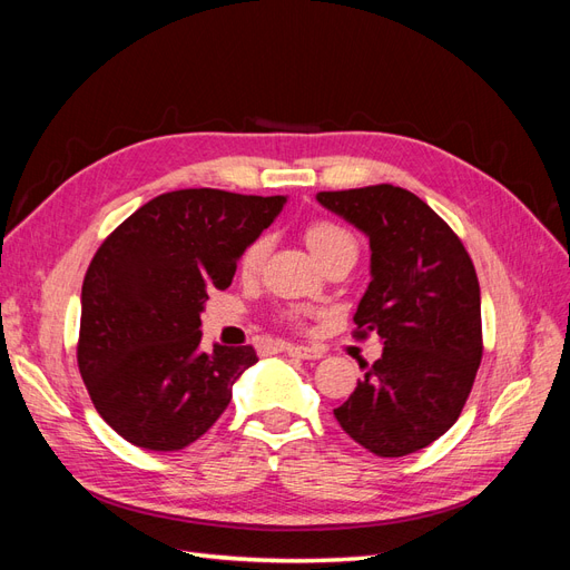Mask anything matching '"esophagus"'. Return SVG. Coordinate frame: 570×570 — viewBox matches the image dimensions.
I'll use <instances>...</instances> for the list:
<instances>
[{
    "label": "esophagus",
    "instance_id": "esophagus-1",
    "mask_svg": "<svg viewBox=\"0 0 570 570\" xmlns=\"http://www.w3.org/2000/svg\"><path fill=\"white\" fill-rule=\"evenodd\" d=\"M285 352L289 356H297V358H321L323 350L318 347H304V344H287Z\"/></svg>",
    "mask_w": 570,
    "mask_h": 570
}]
</instances>
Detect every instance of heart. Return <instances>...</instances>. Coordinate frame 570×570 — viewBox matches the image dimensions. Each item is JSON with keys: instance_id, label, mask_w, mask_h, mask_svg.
Listing matches in <instances>:
<instances>
[{"instance_id": "heart-1", "label": "heart", "mask_w": 570, "mask_h": 570, "mask_svg": "<svg viewBox=\"0 0 570 570\" xmlns=\"http://www.w3.org/2000/svg\"><path fill=\"white\" fill-rule=\"evenodd\" d=\"M306 245L312 247L314 256L321 264L340 252H347V249L356 252L354 235L347 228L337 226V223H314V226L306 230ZM268 247H271L268 237H256L254 243L245 249L243 258H239V268H243L245 275H254L258 268H262Z\"/></svg>"}]
</instances>
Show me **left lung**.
<instances>
[{
  "label": "left lung",
  "mask_w": 570,
  "mask_h": 570,
  "mask_svg": "<svg viewBox=\"0 0 570 570\" xmlns=\"http://www.w3.org/2000/svg\"><path fill=\"white\" fill-rule=\"evenodd\" d=\"M327 212L368 237L371 283L354 314L383 356L364 368L335 419L375 456H406L450 430L482 358L480 285L456 233L404 187L318 193Z\"/></svg>",
  "instance_id": "8db88e82"
}]
</instances>
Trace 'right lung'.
<instances>
[{
  "mask_svg": "<svg viewBox=\"0 0 570 570\" xmlns=\"http://www.w3.org/2000/svg\"><path fill=\"white\" fill-rule=\"evenodd\" d=\"M283 195L176 189L101 243L82 281L78 368L99 416L135 446L178 452L226 406L256 352H204L199 314L237 258L281 214Z\"/></svg>",
  "mask_w": 570,
  "mask_h": 570,
  "instance_id": "add662e5",
  "label": "right lung"
}]
</instances>
